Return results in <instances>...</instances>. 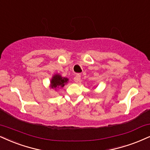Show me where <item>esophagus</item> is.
<instances>
[{
    "label": "esophagus",
    "mask_w": 150,
    "mask_h": 150,
    "mask_svg": "<svg viewBox=\"0 0 150 150\" xmlns=\"http://www.w3.org/2000/svg\"><path fill=\"white\" fill-rule=\"evenodd\" d=\"M80 80H81V76L79 74L76 75L74 78V81L76 83H78L79 81H80Z\"/></svg>",
    "instance_id": "esophagus-1"
}]
</instances>
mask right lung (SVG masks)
<instances>
[{"mask_svg":"<svg viewBox=\"0 0 150 150\" xmlns=\"http://www.w3.org/2000/svg\"><path fill=\"white\" fill-rule=\"evenodd\" d=\"M69 81V79L62 77L60 74H55L50 81V88L51 89H60L62 88Z\"/></svg>","mask_w":150,"mask_h":150,"instance_id":"1","label":"right lung"}]
</instances>
